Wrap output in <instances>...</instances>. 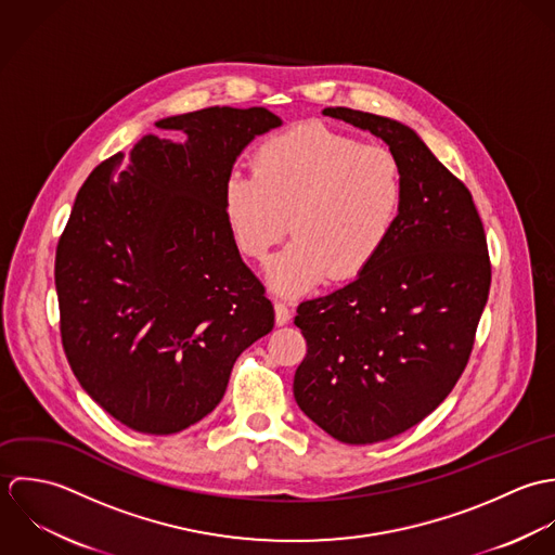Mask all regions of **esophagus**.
<instances>
[{
    "mask_svg": "<svg viewBox=\"0 0 555 555\" xmlns=\"http://www.w3.org/2000/svg\"><path fill=\"white\" fill-rule=\"evenodd\" d=\"M274 318H276L279 326H285L292 320V311H289L287 302H283V300L274 302Z\"/></svg>",
    "mask_w": 555,
    "mask_h": 555,
    "instance_id": "obj_1",
    "label": "esophagus"
}]
</instances>
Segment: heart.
I'll use <instances>...</instances> for the list:
<instances>
[{"label":"heart","mask_w":555,"mask_h":555,"mask_svg":"<svg viewBox=\"0 0 555 555\" xmlns=\"http://www.w3.org/2000/svg\"><path fill=\"white\" fill-rule=\"evenodd\" d=\"M222 206L231 235L250 259H263L285 233L296 240L268 263L283 294H298L324 276L349 281L386 248L405 208V169L386 145L322 124H300L266 139L253 176L229 173Z\"/></svg>","instance_id":"b5f03b06"}]
</instances>
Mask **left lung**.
Instances as JSON below:
<instances>
[{"instance_id": "obj_1", "label": "left lung", "mask_w": 555, "mask_h": 555, "mask_svg": "<svg viewBox=\"0 0 555 555\" xmlns=\"http://www.w3.org/2000/svg\"><path fill=\"white\" fill-rule=\"evenodd\" d=\"M384 139L405 169V208L356 281L298 305L307 356L300 410L334 440H390L427 418L459 382L489 298L491 261L467 186L405 124L328 107Z\"/></svg>"}]
</instances>
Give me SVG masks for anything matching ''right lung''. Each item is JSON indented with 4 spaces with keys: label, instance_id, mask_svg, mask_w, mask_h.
<instances>
[{
    "label": "right lung",
    "instance_id": "right-lung-1",
    "mask_svg": "<svg viewBox=\"0 0 555 555\" xmlns=\"http://www.w3.org/2000/svg\"><path fill=\"white\" fill-rule=\"evenodd\" d=\"M173 143L143 137L79 189L55 250L60 333L83 390L150 436L208 416L235 358L274 326V307L242 261L224 180L255 134L281 126L263 107L173 115Z\"/></svg>",
    "mask_w": 555,
    "mask_h": 555
}]
</instances>
